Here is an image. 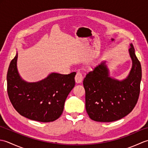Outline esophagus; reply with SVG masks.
Segmentation results:
<instances>
[{
  "label": "esophagus",
  "instance_id": "obj_1",
  "mask_svg": "<svg viewBox=\"0 0 148 148\" xmlns=\"http://www.w3.org/2000/svg\"><path fill=\"white\" fill-rule=\"evenodd\" d=\"M83 79V74H81V72H77L76 76H75V81L77 83H80L82 82V81Z\"/></svg>",
  "mask_w": 148,
  "mask_h": 148
}]
</instances>
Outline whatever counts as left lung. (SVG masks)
I'll use <instances>...</instances> for the list:
<instances>
[{
  "instance_id": "obj_1",
  "label": "left lung",
  "mask_w": 148,
  "mask_h": 148,
  "mask_svg": "<svg viewBox=\"0 0 148 148\" xmlns=\"http://www.w3.org/2000/svg\"><path fill=\"white\" fill-rule=\"evenodd\" d=\"M130 46L132 67L127 79L121 81L112 79L105 62L96 66L84 77L86 110L92 120L117 121L128 115L136 106L140 94L142 69L132 44Z\"/></svg>"
}]
</instances>
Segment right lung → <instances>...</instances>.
Here are the masks:
<instances>
[{
  "mask_svg": "<svg viewBox=\"0 0 148 148\" xmlns=\"http://www.w3.org/2000/svg\"><path fill=\"white\" fill-rule=\"evenodd\" d=\"M18 54L12 60L7 74V90L12 106L19 114L40 122L57 119L64 111L66 99L75 85L76 72L52 73L39 82L22 80L16 67Z\"/></svg>",
  "mask_w": 148,
  "mask_h": 148,
  "instance_id": "add662e5",
  "label": "right lung"
}]
</instances>
